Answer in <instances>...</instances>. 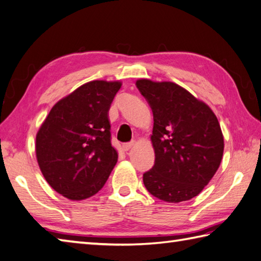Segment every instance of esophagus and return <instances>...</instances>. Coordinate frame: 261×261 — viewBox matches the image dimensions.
Returning <instances> with one entry per match:
<instances>
[{"instance_id":"1","label":"esophagus","mask_w":261,"mask_h":261,"mask_svg":"<svg viewBox=\"0 0 261 261\" xmlns=\"http://www.w3.org/2000/svg\"><path fill=\"white\" fill-rule=\"evenodd\" d=\"M134 144H135V142H129V143H125V144H123V150L125 151V152H127V151H129L130 148L134 146Z\"/></svg>"}]
</instances>
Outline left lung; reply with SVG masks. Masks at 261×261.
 Listing matches in <instances>:
<instances>
[{
    "label": "left lung",
    "mask_w": 261,
    "mask_h": 261,
    "mask_svg": "<svg viewBox=\"0 0 261 261\" xmlns=\"http://www.w3.org/2000/svg\"><path fill=\"white\" fill-rule=\"evenodd\" d=\"M136 87L153 113L155 161L143 174L154 197L180 203L197 196L219 169L224 140L206 103L178 84L138 80Z\"/></svg>",
    "instance_id": "left-lung-1"
}]
</instances>
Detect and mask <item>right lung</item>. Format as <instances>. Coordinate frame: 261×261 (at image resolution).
<instances>
[{"instance_id": "add662e5", "label": "right lung", "mask_w": 261, "mask_h": 261, "mask_svg": "<svg viewBox=\"0 0 261 261\" xmlns=\"http://www.w3.org/2000/svg\"><path fill=\"white\" fill-rule=\"evenodd\" d=\"M121 83L91 81L51 108L36 136V155L46 181L71 200L91 197L117 163L108 111Z\"/></svg>"}]
</instances>
